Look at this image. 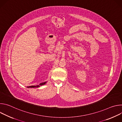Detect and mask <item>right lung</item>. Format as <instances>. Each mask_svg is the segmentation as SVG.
Listing matches in <instances>:
<instances>
[{
    "label": "right lung",
    "instance_id": "right-lung-1",
    "mask_svg": "<svg viewBox=\"0 0 122 122\" xmlns=\"http://www.w3.org/2000/svg\"><path fill=\"white\" fill-rule=\"evenodd\" d=\"M46 81H45V82H41V83L40 84H39V85H36V86H35V85H32V86H28V87H27V88H37V87H40V86H41L42 85H44L45 84H46Z\"/></svg>",
    "mask_w": 122,
    "mask_h": 122
}]
</instances>
